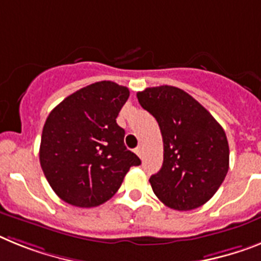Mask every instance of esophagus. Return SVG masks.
<instances>
[{"label": "esophagus", "mask_w": 261, "mask_h": 261, "mask_svg": "<svg viewBox=\"0 0 261 261\" xmlns=\"http://www.w3.org/2000/svg\"><path fill=\"white\" fill-rule=\"evenodd\" d=\"M136 154L139 155L140 158H142V155H144V149H142V146L140 145V146H137V148H136Z\"/></svg>", "instance_id": "obj_1"}]
</instances>
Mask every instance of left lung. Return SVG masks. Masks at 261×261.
Listing matches in <instances>:
<instances>
[{
    "label": "left lung",
    "mask_w": 261,
    "mask_h": 261,
    "mask_svg": "<svg viewBox=\"0 0 261 261\" xmlns=\"http://www.w3.org/2000/svg\"><path fill=\"white\" fill-rule=\"evenodd\" d=\"M154 116L164 141L161 170L149 179L162 203L179 211L204 204L228 171L226 133L211 113L181 88L161 86L137 92Z\"/></svg>",
    "instance_id": "1"
}]
</instances>
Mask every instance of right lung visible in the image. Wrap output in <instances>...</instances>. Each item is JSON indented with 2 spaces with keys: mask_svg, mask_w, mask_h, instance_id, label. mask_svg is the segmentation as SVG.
<instances>
[{
  "mask_svg": "<svg viewBox=\"0 0 261 261\" xmlns=\"http://www.w3.org/2000/svg\"><path fill=\"white\" fill-rule=\"evenodd\" d=\"M129 97L124 86L103 80L67 96L48 115L39 161L55 194L76 207L104 203L140 158L124 145L116 119Z\"/></svg>",
  "mask_w": 261,
  "mask_h": 261,
  "instance_id": "add662e5",
  "label": "right lung"
}]
</instances>
